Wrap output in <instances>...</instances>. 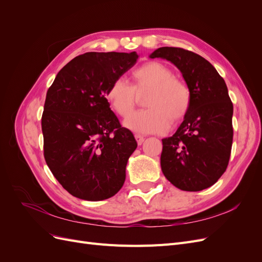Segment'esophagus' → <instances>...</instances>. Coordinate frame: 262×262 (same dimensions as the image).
I'll return each mask as SVG.
<instances>
[{"label": "esophagus", "instance_id": "obj_1", "mask_svg": "<svg viewBox=\"0 0 262 262\" xmlns=\"http://www.w3.org/2000/svg\"><path fill=\"white\" fill-rule=\"evenodd\" d=\"M136 140H137L139 145H142V143H143V142H144V137L140 136V134H136Z\"/></svg>", "mask_w": 262, "mask_h": 262}]
</instances>
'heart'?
<instances>
[{
  "label": "heart",
  "mask_w": 262,
  "mask_h": 262,
  "mask_svg": "<svg viewBox=\"0 0 262 262\" xmlns=\"http://www.w3.org/2000/svg\"><path fill=\"white\" fill-rule=\"evenodd\" d=\"M133 86L122 78L115 80L106 92V99L115 112L126 117L135 105L136 93L149 89L145 102L146 110L128 117L126 129L142 134L163 133L187 115L191 94L185 82L173 77L172 71L161 62L150 61L133 71Z\"/></svg>",
  "instance_id": "heart-1"
}]
</instances>
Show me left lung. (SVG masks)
Segmentation results:
<instances>
[{
	"label": "left lung",
	"instance_id": "8db88e82",
	"mask_svg": "<svg viewBox=\"0 0 262 262\" xmlns=\"http://www.w3.org/2000/svg\"><path fill=\"white\" fill-rule=\"evenodd\" d=\"M149 58L172 63L191 94L184 121L172 137L162 140V171L178 189L201 191L223 175L231 156L233 104L227 86L215 68L194 52L162 47Z\"/></svg>",
	"mask_w": 262,
	"mask_h": 262
}]
</instances>
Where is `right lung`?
<instances>
[{"mask_svg":"<svg viewBox=\"0 0 262 262\" xmlns=\"http://www.w3.org/2000/svg\"><path fill=\"white\" fill-rule=\"evenodd\" d=\"M139 54L87 52L71 60L47 92L41 129L45 160L53 176L78 199L115 195L125 180L138 143L106 99L109 85L137 63Z\"/></svg>","mask_w":262,"mask_h":262,"instance_id":"obj_1","label":"right lung"}]
</instances>
